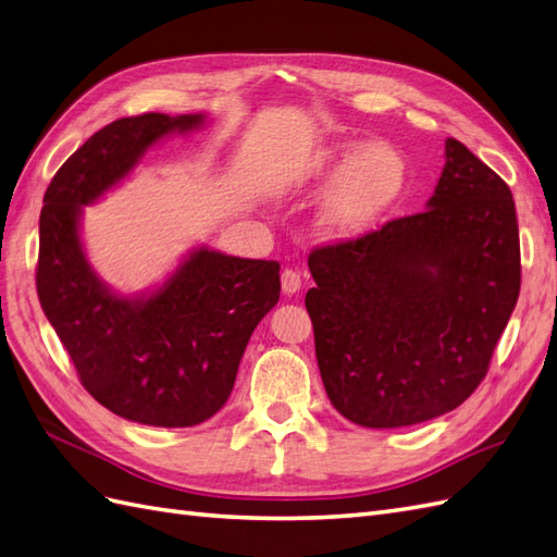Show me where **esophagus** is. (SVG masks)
I'll return each instance as SVG.
<instances>
[{"label":"esophagus","mask_w":557,"mask_h":557,"mask_svg":"<svg viewBox=\"0 0 557 557\" xmlns=\"http://www.w3.org/2000/svg\"><path fill=\"white\" fill-rule=\"evenodd\" d=\"M298 289H301V275L296 273V270H284L282 273V292L287 296H294Z\"/></svg>","instance_id":"1"}]
</instances>
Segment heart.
Instances as JSON below:
<instances>
[{
    "label": "heart",
    "mask_w": 557,
    "mask_h": 557,
    "mask_svg": "<svg viewBox=\"0 0 557 557\" xmlns=\"http://www.w3.org/2000/svg\"><path fill=\"white\" fill-rule=\"evenodd\" d=\"M306 181L310 188L330 190L318 213L322 231L334 239H358L403 202L409 166L391 143L344 138L310 157Z\"/></svg>",
    "instance_id": "heart-1"
}]
</instances>
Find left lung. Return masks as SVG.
Returning a JSON list of instances; mask_svg holds the SVG:
<instances>
[{
	"label": "left lung",
	"mask_w": 557,
	"mask_h": 557,
	"mask_svg": "<svg viewBox=\"0 0 557 557\" xmlns=\"http://www.w3.org/2000/svg\"><path fill=\"white\" fill-rule=\"evenodd\" d=\"M425 211L308 256L324 391L364 428L431 421L490 369L520 294L516 202L456 138Z\"/></svg>",
	"instance_id": "1"
}]
</instances>
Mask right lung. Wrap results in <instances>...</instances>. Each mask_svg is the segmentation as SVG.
I'll list each match as a JSON object with an SVG mask.
<instances>
[{
	"instance_id": "1",
	"label": "right lung",
	"mask_w": 557,
	"mask_h": 557,
	"mask_svg": "<svg viewBox=\"0 0 557 557\" xmlns=\"http://www.w3.org/2000/svg\"><path fill=\"white\" fill-rule=\"evenodd\" d=\"M205 115L146 112L96 132L51 178L39 213L37 294L82 386L126 421L188 428L235 386L249 338L280 301V263L193 249L154 292L122 296L96 275L79 239L82 207L126 178L157 140Z\"/></svg>"
}]
</instances>
